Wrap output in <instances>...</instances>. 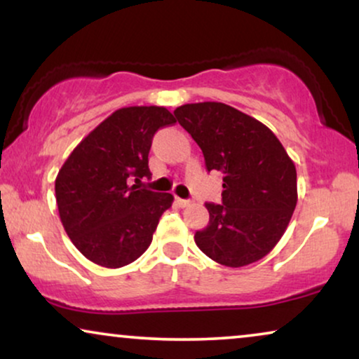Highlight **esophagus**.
I'll use <instances>...</instances> for the list:
<instances>
[{"label": "esophagus", "mask_w": 359, "mask_h": 359, "mask_svg": "<svg viewBox=\"0 0 359 359\" xmlns=\"http://www.w3.org/2000/svg\"><path fill=\"white\" fill-rule=\"evenodd\" d=\"M175 202L179 203V207H189V205L192 203V200H187V198H179V197H177V198H175Z\"/></svg>", "instance_id": "1"}]
</instances>
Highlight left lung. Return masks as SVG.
<instances>
[{
	"label": "left lung",
	"instance_id": "8db88e82",
	"mask_svg": "<svg viewBox=\"0 0 359 359\" xmlns=\"http://www.w3.org/2000/svg\"><path fill=\"white\" fill-rule=\"evenodd\" d=\"M174 114L202 149L207 170L223 174L222 203H205L210 222L195 233L197 246L228 267L262 259L297 205L292 159L269 128L224 103L182 104Z\"/></svg>",
	"mask_w": 359,
	"mask_h": 359
}]
</instances>
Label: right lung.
<instances>
[{"label":"right lung","mask_w":359,"mask_h":359,"mask_svg":"<svg viewBox=\"0 0 359 359\" xmlns=\"http://www.w3.org/2000/svg\"><path fill=\"white\" fill-rule=\"evenodd\" d=\"M175 119L164 107L116 109L72 151L55 179L60 222L76 250L116 269L136 261L174 197L147 190L152 137Z\"/></svg>","instance_id":"add662e5"}]
</instances>
